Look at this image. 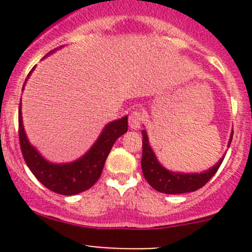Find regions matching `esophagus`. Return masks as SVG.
I'll list each match as a JSON object with an SVG mask.
<instances>
[{
	"mask_svg": "<svg viewBox=\"0 0 252 252\" xmlns=\"http://www.w3.org/2000/svg\"><path fill=\"white\" fill-rule=\"evenodd\" d=\"M142 119H144V116H142V113L140 111H133L130 113V116H129V126H130V129H139L140 128L141 123H142Z\"/></svg>",
	"mask_w": 252,
	"mask_h": 252,
	"instance_id": "obj_1",
	"label": "esophagus"
}]
</instances>
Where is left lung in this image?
I'll use <instances>...</instances> for the list:
<instances>
[{"instance_id": "1", "label": "left lung", "mask_w": 252, "mask_h": 252, "mask_svg": "<svg viewBox=\"0 0 252 252\" xmlns=\"http://www.w3.org/2000/svg\"><path fill=\"white\" fill-rule=\"evenodd\" d=\"M142 158L141 167L142 174L150 185L155 190L164 194H184V192L196 191L197 189L202 188L213 175L218 171L220 166L222 164L223 158L220 159L213 167L208 171L202 173H178V172H171L164 168L157 159L154 150L149 144L146 131L142 130ZM233 139V133L230 134L228 147Z\"/></svg>"}]
</instances>
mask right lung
I'll return each mask as SVG.
<instances>
[{"mask_svg":"<svg viewBox=\"0 0 252 252\" xmlns=\"http://www.w3.org/2000/svg\"><path fill=\"white\" fill-rule=\"evenodd\" d=\"M52 52L53 51L48 52V55ZM32 70H30L28 78ZM20 108L22 103L19 105L18 121H19L20 150L25 163L42 185H45L51 191L61 195H75L90 189L102 173L106 158L113 144L119 136L128 131V116H124L123 118L108 123L93 147L77 161L70 163H51L28 140L23 126Z\"/></svg>","mask_w":252,"mask_h":252,"instance_id":"right-lung-1","label":"right lung"}]
</instances>
